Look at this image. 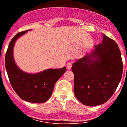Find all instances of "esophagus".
I'll list each match as a JSON object with an SVG mask.
<instances>
[{"mask_svg":"<svg viewBox=\"0 0 127 127\" xmlns=\"http://www.w3.org/2000/svg\"><path fill=\"white\" fill-rule=\"evenodd\" d=\"M72 63L68 62V63H67L66 64V67L68 70H70L71 68H72Z\"/></svg>","mask_w":127,"mask_h":127,"instance_id":"obj_1","label":"esophagus"}]
</instances>
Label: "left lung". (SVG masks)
<instances>
[{
	"label": "left lung",
	"mask_w": 127,
	"mask_h": 127,
	"mask_svg": "<svg viewBox=\"0 0 127 127\" xmlns=\"http://www.w3.org/2000/svg\"><path fill=\"white\" fill-rule=\"evenodd\" d=\"M103 37L102 43L94 46L91 55L78 60L72 67L75 95L86 106L106 103L122 78L123 63L118 46L106 35Z\"/></svg>",
	"instance_id": "1"
}]
</instances>
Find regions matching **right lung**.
I'll use <instances>...</instances> for the list:
<instances>
[{
    "mask_svg": "<svg viewBox=\"0 0 127 127\" xmlns=\"http://www.w3.org/2000/svg\"><path fill=\"white\" fill-rule=\"evenodd\" d=\"M27 31L17 33L10 42L5 55L6 70L11 86L20 98L30 103H44L50 98L55 84L66 67L47 69L36 74L21 71L14 62L13 49L16 40Z\"/></svg>",
    "mask_w": 127,
    "mask_h": 127,
    "instance_id": "right-lung-1",
    "label": "right lung"
}]
</instances>
